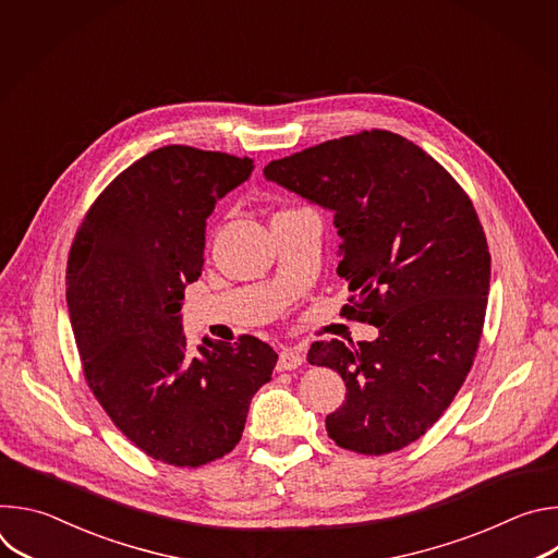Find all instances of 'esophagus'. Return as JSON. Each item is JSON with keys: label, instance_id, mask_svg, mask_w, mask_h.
<instances>
[{"label": "esophagus", "instance_id": "esophagus-1", "mask_svg": "<svg viewBox=\"0 0 558 558\" xmlns=\"http://www.w3.org/2000/svg\"><path fill=\"white\" fill-rule=\"evenodd\" d=\"M302 353L300 351H293V349H284L280 351V357H278V371H293L302 364Z\"/></svg>", "mask_w": 558, "mask_h": 558}]
</instances>
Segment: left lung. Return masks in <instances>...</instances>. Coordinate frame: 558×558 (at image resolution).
Returning a JSON list of instances; mask_svg holds the SVG:
<instances>
[{
    "instance_id": "1",
    "label": "left lung",
    "mask_w": 558,
    "mask_h": 558,
    "mask_svg": "<svg viewBox=\"0 0 558 558\" xmlns=\"http://www.w3.org/2000/svg\"><path fill=\"white\" fill-rule=\"evenodd\" d=\"M265 179L333 211L342 315L377 340L315 342L308 364L338 371L344 404L329 437L360 454L420 439L450 407L482 340L490 252L472 201L430 154L386 130L306 147Z\"/></svg>"
}]
</instances>
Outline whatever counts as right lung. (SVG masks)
<instances>
[{
  "label": "right lung",
  "mask_w": 558,
  "mask_h": 558,
  "mask_svg": "<svg viewBox=\"0 0 558 558\" xmlns=\"http://www.w3.org/2000/svg\"><path fill=\"white\" fill-rule=\"evenodd\" d=\"M252 170L247 156L158 147L99 194L70 247L65 300L86 381L114 426L170 465L231 452L278 362L254 336L192 351L179 313L203 271L207 218Z\"/></svg>",
  "instance_id": "right-lung-1"
}]
</instances>
